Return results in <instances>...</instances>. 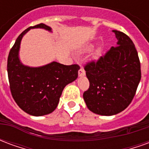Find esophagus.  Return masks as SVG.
Here are the masks:
<instances>
[{"label": "esophagus", "instance_id": "1", "mask_svg": "<svg viewBox=\"0 0 149 149\" xmlns=\"http://www.w3.org/2000/svg\"><path fill=\"white\" fill-rule=\"evenodd\" d=\"M78 75H79V77H83L85 75V71H84V69L83 67H81L80 69H79V71H78Z\"/></svg>", "mask_w": 149, "mask_h": 149}]
</instances>
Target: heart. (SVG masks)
Masks as SVG:
<instances>
[{"mask_svg":"<svg viewBox=\"0 0 149 149\" xmlns=\"http://www.w3.org/2000/svg\"><path fill=\"white\" fill-rule=\"evenodd\" d=\"M98 55H99V52H97V55H96V56H98Z\"/></svg>","mask_w":149,"mask_h":149,"instance_id":"b5f03b06","label":"heart"}]
</instances>
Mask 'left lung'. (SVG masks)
Wrapping results in <instances>:
<instances>
[{
	"label": "left lung",
	"instance_id": "8db88e82",
	"mask_svg": "<svg viewBox=\"0 0 149 149\" xmlns=\"http://www.w3.org/2000/svg\"><path fill=\"white\" fill-rule=\"evenodd\" d=\"M117 43L97 61L84 65L89 88L83 94L88 109L112 116L125 110L134 97L141 78V62L132 40L112 30Z\"/></svg>",
	"mask_w": 149,
	"mask_h": 149
}]
</instances>
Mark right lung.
<instances>
[{
  "label": "right lung",
  "instance_id": "1",
  "mask_svg": "<svg viewBox=\"0 0 149 149\" xmlns=\"http://www.w3.org/2000/svg\"><path fill=\"white\" fill-rule=\"evenodd\" d=\"M36 28L51 31L49 26L40 23L22 32L10 49L7 70L10 91L16 103L28 114L39 116L56 109L64 88L77 78L80 66L56 61L38 68L22 65L18 56L21 40L30 29Z\"/></svg>",
  "mask_w": 149,
  "mask_h": 149
}]
</instances>
